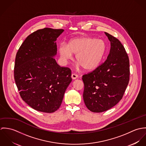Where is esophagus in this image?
<instances>
[{"label": "esophagus", "mask_w": 146, "mask_h": 146, "mask_svg": "<svg viewBox=\"0 0 146 146\" xmlns=\"http://www.w3.org/2000/svg\"><path fill=\"white\" fill-rule=\"evenodd\" d=\"M71 78L72 79H76L78 78V75L77 74H72L71 75Z\"/></svg>", "instance_id": "1"}]
</instances>
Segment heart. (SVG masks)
Here are the masks:
<instances>
[{
  "label": "heart",
  "mask_w": 146,
  "mask_h": 146,
  "mask_svg": "<svg viewBox=\"0 0 146 146\" xmlns=\"http://www.w3.org/2000/svg\"><path fill=\"white\" fill-rule=\"evenodd\" d=\"M106 49V43L103 40L82 36L71 39L67 45L61 44L58 52L63 62L72 60V53L76 54L79 67H83L86 70H93L101 62Z\"/></svg>",
  "instance_id": "heart-1"
}]
</instances>
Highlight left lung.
<instances>
[{
	"label": "left lung",
	"instance_id": "obj_1",
	"mask_svg": "<svg viewBox=\"0 0 146 146\" xmlns=\"http://www.w3.org/2000/svg\"><path fill=\"white\" fill-rule=\"evenodd\" d=\"M104 33L111 42L107 60L82 78L84 101L93 112H104L117 104L129 81V60L124 46L115 37Z\"/></svg>",
	"mask_w": 146,
	"mask_h": 146
}]
</instances>
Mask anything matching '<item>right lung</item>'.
<instances>
[{
	"label": "right lung",
	"instance_id": "add662e5",
	"mask_svg": "<svg viewBox=\"0 0 146 146\" xmlns=\"http://www.w3.org/2000/svg\"><path fill=\"white\" fill-rule=\"evenodd\" d=\"M63 31L38 30L26 38L16 54L14 78L20 95L40 112L57 111L72 81L71 70L59 66L53 58L57 51L55 42Z\"/></svg>",
	"mask_w": 146,
	"mask_h": 146
}]
</instances>
